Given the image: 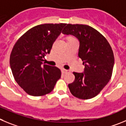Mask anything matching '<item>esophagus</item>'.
<instances>
[{
    "mask_svg": "<svg viewBox=\"0 0 126 126\" xmlns=\"http://www.w3.org/2000/svg\"><path fill=\"white\" fill-rule=\"evenodd\" d=\"M62 73H68L69 71H68V70H65V69H62Z\"/></svg>",
    "mask_w": 126,
    "mask_h": 126,
    "instance_id": "34e87169",
    "label": "esophagus"
}]
</instances>
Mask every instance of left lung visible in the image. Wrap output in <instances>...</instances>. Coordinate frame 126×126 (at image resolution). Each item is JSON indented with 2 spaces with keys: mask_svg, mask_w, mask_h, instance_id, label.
Instances as JSON below:
<instances>
[{
  "mask_svg": "<svg viewBox=\"0 0 126 126\" xmlns=\"http://www.w3.org/2000/svg\"><path fill=\"white\" fill-rule=\"evenodd\" d=\"M62 33L79 39V56L85 65L83 73L73 72L75 79L68 85L70 92L80 99L95 97L108 83L112 73L114 56L110 45L103 35L87 25L68 24Z\"/></svg>",
  "mask_w": 126,
  "mask_h": 126,
  "instance_id": "8db88e82",
  "label": "left lung"
}]
</instances>
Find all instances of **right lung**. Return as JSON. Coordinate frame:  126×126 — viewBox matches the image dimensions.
<instances>
[{
  "label": "right lung",
  "instance_id": "add662e5",
  "mask_svg": "<svg viewBox=\"0 0 126 126\" xmlns=\"http://www.w3.org/2000/svg\"><path fill=\"white\" fill-rule=\"evenodd\" d=\"M66 24H45L33 27L16 43L10 56L14 79L27 94L42 96L53 90L61 71L56 66L43 64L53 43Z\"/></svg>",
  "mask_w": 126,
  "mask_h": 126
}]
</instances>
